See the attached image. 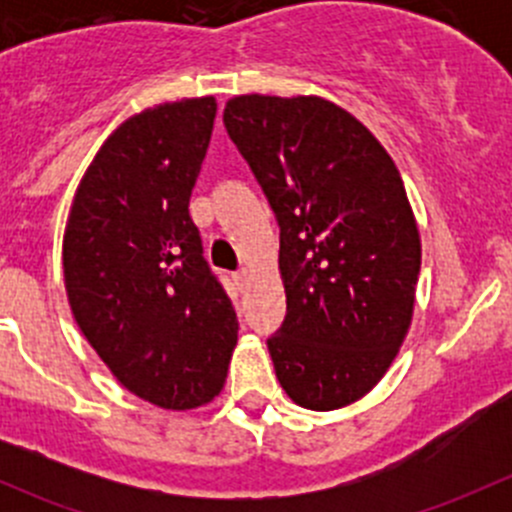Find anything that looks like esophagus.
<instances>
[{"instance_id": "1", "label": "esophagus", "mask_w": 512, "mask_h": 512, "mask_svg": "<svg viewBox=\"0 0 512 512\" xmlns=\"http://www.w3.org/2000/svg\"><path fill=\"white\" fill-rule=\"evenodd\" d=\"M247 280H250V270H247V267H242L240 272H235V282H237V285L245 287Z\"/></svg>"}]
</instances>
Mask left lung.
<instances>
[{
  "mask_svg": "<svg viewBox=\"0 0 512 512\" xmlns=\"http://www.w3.org/2000/svg\"><path fill=\"white\" fill-rule=\"evenodd\" d=\"M223 118L280 223L277 381L302 409H344L384 379L414 319L421 232L404 180L322 96H235Z\"/></svg>",
  "mask_w": 512,
  "mask_h": 512,
  "instance_id": "1",
  "label": "left lung"
}]
</instances>
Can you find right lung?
Masks as SVG:
<instances>
[{"mask_svg": "<svg viewBox=\"0 0 512 512\" xmlns=\"http://www.w3.org/2000/svg\"><path fill=\"white\" fill-rule=\"evenodd\" d=\"M215 113V96L180 98L118 123L64 230L76 324L116 381L158 409L210 404L237 344L235 309L188 213Z\"/></svg>", "mask_w": 512, "mask_h": 512, "instance_id": "obj_1", "label": "right lung"}]
</instances>
